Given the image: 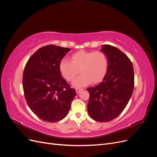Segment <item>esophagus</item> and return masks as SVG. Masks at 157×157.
I'll return each instance as SVG.
<instances>
[{
    "instance_id": "obj_1",
    "label": "esophagus",
    "mask_w": 157,
    "mask_h": 157,
    "mask_svg": "<svg viewBox=\"0 0 157 157\" xmlns=\"http://www.w3.org/2000/svg\"><path fill=\"white\" fill-rule=\"evenodd\" d=\"M75 90H76V92H77V94L78 93H79L80 91H81V90H82V89H79V88H76L75 89Z\"/></svg>"
}]
</instances>
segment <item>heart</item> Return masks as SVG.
I'll return each mask as SVG.
<instances>
[{
	"label": "heart",
	"mask_w": 157,
	"mask_h": 157,
	"mask_svg": "<svg viewBox=\"0 0 157 157\" xmlns=\"http://www.w3.org/2000/svg\"><path fill=\"white\" fill-rule=\"evenodd\" d=\"M107 69V58L100 51L80 50L71 56V62L61 59L59 63V72L67 81H73L80 72L82 73L73 83L78 88L101 82L105 77Z\"/></svg>",
	"instance_id": "b5f03b06"
}]
</instances>
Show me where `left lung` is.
I'll return each mask as SVG.
<instances>
[{"instance_id": "8db88e82", "label": "left lung", "mask_w": 157, "mask_h": 157, "mask_svg": "<svg viewBox=\"0 0 157 157\" xmlns=\"http://www.w3.org/2000/svg\"><path fill=\"white\" fill-rule=\"evenodd\" d=\"M101 52L107 58V72L98 86L87 88L88 112L95 121L109 122L119 115L129 101L134 87V72L130 59L116 47L104 44Z\"/></svg>"}]
</instances>
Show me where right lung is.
Masks as SVG:
<instances>
[{"label":"right lung","mask_w":157,"mask_h":157,"mask_svg":"<svg viewBox=\"0 0 157 157\" xmlns=\"http://www.w3.org/2000/svg\"><path fill=\"white\" fill-rule=\"evenodd\" d=\"M69 48L48 45L37 50L28 60L23 88L31 110L42 121L55 122L69 113L76 91L61 77L59 63Z\"/></svg>","instance_id":"add662e5"}]
</instances>
